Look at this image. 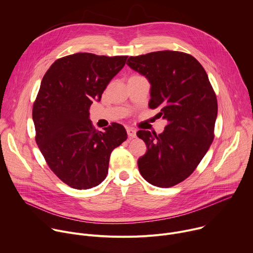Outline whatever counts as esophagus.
I'll return each instance as SVG.
<instances>
[{"mask_svg": "<svg viewBox=\"0 0 253 253\" xmlns=\"http://www.w3.org/2000/svg\"><path fill=\"white\" fill-rule=\"evenodd\" d=\"M127 130V134L129 136V138H135L137 135H136V130L133 129V128H130V127H127L126 128Z\"/></svg>", "mask_w": 253, "mask_h": 253, "instance_id": "1", "label": "esophagus"}]
</instances>
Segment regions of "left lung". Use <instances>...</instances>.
<instances>
[{"mask_svg": "<svg viewBox=\"0 0 253 253\" xmlns=\"http://www.w3.org/2000/svg\"><path fill=\"white\" fill-rule=\"evenodd\" d=\"M127 65L149 81V107L167 120L161 134L139 130L147 152L138 159L142 177L167 188L195 170L214 138L217 99L201 64L191 55L158 51L129 57Z\"/></svg>", "mask_w": 253, "mask_h": 253, "instance_id": "obj_1", "label": "left lung"}]
</instances>
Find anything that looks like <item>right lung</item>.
I'll return each instance as SVG.
<instances>
[{
  "instance_id": "right-lung-1",
  "label": "right lung",
  "mask_w": 253,
  "mask_h": 253,
  "mask_svg": "<svg viewBox=\"0 0 253 253\" xmlns=\"http://www.w3.org/2000/svg\"><path fill=\"white\" fill-rule=\"evenodd\" d=\"M127 56L77 53L56 60L46 72L33 106L36 142L50 169L75 189L99 185L111 152L127 139L118 123L96 130L89 109L124 67Z\"/></svg>"
}]
</instances>
